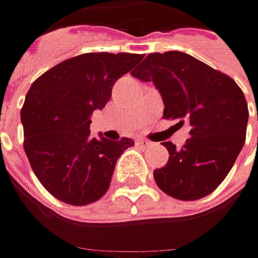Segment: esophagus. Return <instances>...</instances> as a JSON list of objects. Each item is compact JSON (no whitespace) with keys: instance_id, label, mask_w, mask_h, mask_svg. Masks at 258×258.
Listing matches in <instances>:
<instances>
[{"instance_id":"esophagus-1","label":"esophagus","mask_w":258,"mask_h":258,"mask_svg":"<svg viewBox=\"0 0 258 258\" xmlns=\"http://www.w3.org/2000/svg\"><path fill=\"white\" fill-rule=\"evenodd\" d=\"M136 144L139 145L141 148H148V146H151V142H149V141H146V139H138V141H136Z\"/></svg>"}]
</instances>
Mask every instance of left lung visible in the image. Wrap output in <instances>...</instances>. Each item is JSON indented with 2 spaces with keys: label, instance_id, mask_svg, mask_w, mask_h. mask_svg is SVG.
Wrapping results in <instances>:
<instances>
[{
  "label": "left lung",
  "instance_id": "obj_1",
  "mask_svg": "<svg viewBox=\"0 0 258 258\" xmlns=\"http://www.w3.org/2000/svg\"><path fill=\"white\" fill-rule=\"evenodd\" d=\"M132 76L154 82L162 94L164 119L191 126V138L181 149L164 144L169 158L154 171L158 186L182 201L214 192L245 142L248 106L243 90L230 76L181 51L151 53Z\"/></svg>",
  "mask_w": 258,
  "mask_h": 258
}]
</instances>
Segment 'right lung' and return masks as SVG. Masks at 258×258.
I'll list each match as a JSON object with an SVG mask.
<instances>
[{
    "instance_id": "right-lung-1",
    "label": "right lung",
    "mask_w": 258,
    "mask_h": 258,
    "mask_svg": "<svg viewBox=\"0 0 258 258\" xmlns=\"http://www.w3.org/2000/svg\"><path fill=\"white\" fill-rule=\"evenodd\" d=\"M142 57L85 53L51 67L30 87L21 109L25 155L41 185L61 203L82 207L100 200L117 158L135 145L127 138H92L90 116Z\"/></svg>"
}]
</instances>
